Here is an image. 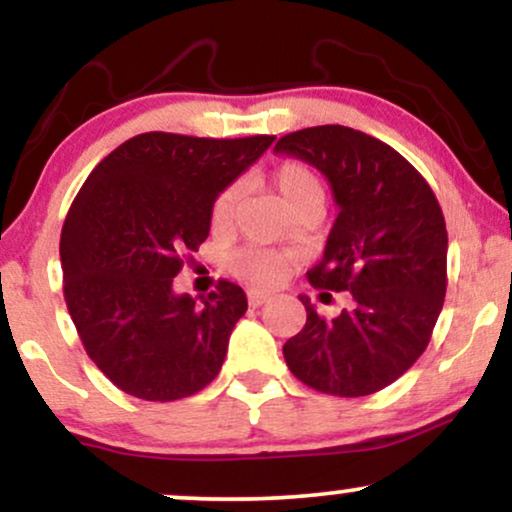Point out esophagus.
Instances as JSON below:
<instances>
[{
    "label": "esophagus",
    "mask_w": 512,
    "mask_h": 512,
    "mask_svg": "<svg viewBox=\"0 0 512 512\" xmlns=\"http://www.w3.org/2000/svg\"><path fill=\"white\" fill-rule=\"evenodd\" d=\"M248 301H250L252 308H260V305H264V303L269 301V296H267V293H260V291H250L248 293Z\"/></svg>",
    "instance_id": "1"
}]
</instances>
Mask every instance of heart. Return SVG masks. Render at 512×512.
Instances as JSON below:
<instances>
[{
	"instance_id": "heart-1",
	"label": "heart",
	"mask_w": 512,
	"mask_h": 512,
	"mask_svg": "<svg viewBox=\"0 0 512 512\" xmlns=\"http://www.w3.org/2000/svg\"><path fill=\"white\" fill-rule=\"evenodd\" d=\"M272 185L281 199V204L289 209L291 216L303 214V211H317V214H322V209H325V180L308 163L284 161L279 168H274ZM238 197V185H231L219 192V197L214 199V207H211V221H214V226L226 228L233 221ZM289 267V257L272 250L243 248L233 255V272L240 279L248 281L250 286H255V289H272V286L284 279Z\"/></svg>"
}]
</instances>
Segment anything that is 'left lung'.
Listing matches in <instances>:
<instances>
[{
	"label": "left lung",
	"mask_w": 512,
	"mask_h": 512,
	"mask_svg": "<svg viewBox=\"0 0 512 512\" xmlns=\"http://www.w3.org/2000/svg\"><path fill=\"white\" fill-rule=\"evenodd\" d=\"M330 180L339 214L308 281L349 291L337 317L317 315L284 344L301 383L337 397H366L392 385L426 351L448 289V231L436 195L402 154L370 134L322 125L274 146Z\"/></svg>",
	"instance_id": "obj_1"
}]
</instances>
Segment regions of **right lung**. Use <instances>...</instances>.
I'll return each mask as SVG.
<instances>
[{"mask_svg": "<svg viewBox=\"0 0 512 512\" xmlns=\"http://www.w3.org/2000/svg\"><path fill=\"white\" fill-rule=\"evenodd\" d=\"M272 142L137 134L76 195L60 240L64 301L88 358L127 395L173 402L219 375L245 291L221 279L199 303L173 279L207 240L219 192Z\"/></svg>", "mask_w": 512, "mask_h": 512, "instance_id": "obj_1", "label": "right lung"}]
</instances>
